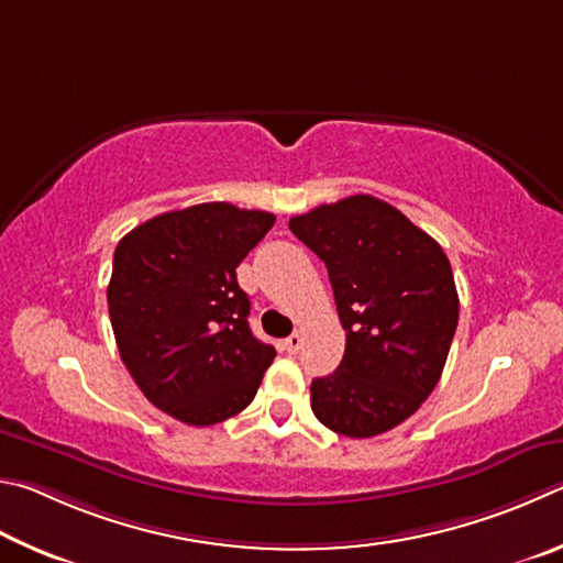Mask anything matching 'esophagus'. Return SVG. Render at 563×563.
Wrapping results in <instances>:
<instances>
[{
	"instance_id": "34e87169",
	"label": "esophagus",
	"mask_w": 563,
	"mask_h": 563,
	"mask_svg": "<svg viewBox=\"0 0 563 563\" xmlns=\"http://www.w3.org/2000/svg\"><path fill=\"white\" fill-rule=\"evenodd\" d=\"M301 343H303L301 333H291L289 339H284V351H287V353H297V351L301 349Z\"/></svg>"
}]
</instances>
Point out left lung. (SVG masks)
Returning <instances> with one entry per match:
<instances>
[{"mask_svg": "<svg viewBox=\"0 0 563 563\" xmlns=\"http://www.w3.org/2000/svg\"><path fill=\"white\" fill-rule=\"evenodd\" d=\"M289 230L327 264L343 361L313 378L311 410L329 430L373 438L408 420L438 386L460 299L442 246L371 195L319 205Z\"/></svg>", "mask_w": 563, "mask_h": 563, "instance_id": "1", "label": "left lung"}]
</instances>
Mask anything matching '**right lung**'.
I'll use <instances>...</instances> for the list:
<instances>
[{
    "instance_id": "add662e5",
    "label": "right lung",
    "mask_w": 563,
    "mask_h": 563,
    "mask_svg": "<svg viewBox=\"0 0 563 563\" xmlns=\"http://www.w3.org/2000/svg\"><path fill=\"white\" fill-rule=\"evenodd\" d=\"M276 217L202 202L137 224L115 246L108 313L137 388L167 416L207 428L242 412L276 351L250 331L236 266Z\"/></svg>"
}]
</instances>
